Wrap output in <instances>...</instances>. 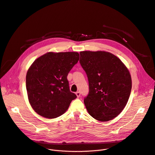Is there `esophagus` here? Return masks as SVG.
<instances>
[{
  "mask_svg": "<svg viewBox=\"0 0 155 155\" xmlns=\"http://www.w3.org/2000/svg\"><path fill=\"white\" fill-rule=\"evenodd\" d=\"M76 95H77V97H79L80 96V91H77V92H76Z\"/></svg>",
  "mask_w": 155,
  "mask_h": 155,
  "instance_id": "esophagus-1",
  "label": "esophagus"
}]
</instances>
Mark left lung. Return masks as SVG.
I'll use <instances>...</instances> for the list:
<instances>
[{
    "label": "left lung",
    "instance_id": "1",
    "mask_svg": "<svg viewBox=\"0 0 155 155\" xmlns=\"http://www.w3.org/2000/svg\"><path fill=\"white\" fill-rule=\"evenodd\" d=\"M80 54V63L89 82V93L84 99L88 113L101 121L114 119L123 111L129 98V71L109 52L85 51Z\"/></svg>",
    "mask_w": 155,
    "mask_h": 155
}]
</instances>
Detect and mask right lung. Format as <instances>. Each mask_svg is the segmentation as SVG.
I'll return each instance as SVG.
<instances>
[{
	"mask_svg": "<svg viewBox=\"0 0 155 155\" xmlns=\"http://www.w3.org/2000/svg\"><path fill=\"white\" fill-rule=\"evenodd\" d=\"M77 52H48L32 64L26 74V90L34 111L47 118L64 114L77 96L67 77L79 60Z\"/></svg>",
	"mask_w": 155,
	"mask_h": 155,
	"instance_id": "obj_1",
	"label": "right lung"
}]
</instances>
